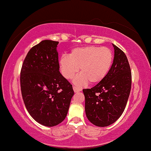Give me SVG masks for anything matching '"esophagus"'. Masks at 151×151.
Instances as JSON below:
<instances>
[{"label":"esophagus","mask_w":151,"mask_h":151,"mask_svg":"<svg viewBox=\"0 0 151 151\" xmlns=\"http://www.w3.org/2000/svg\"><path fill=\"white\" fill-rule=\"evenodd\" d=\"M73 89H74V92H80V91H81V89L77 88V87H73Z\"/></svg>","instance_id":"esophagus-1"}]
</instances>
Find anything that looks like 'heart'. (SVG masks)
Returning <instances> with one entry per match:
<instances>
[{
    "instance_id": "1",
    "label": "heart",
    "mask_w": 151,
    "mask_h": 151,
    "mask_svg": "<svg viewBox=\"0 0 151 151\" xmlns=\"http://www.w3.org/2000/svg\"><path fill=\"white\" fill-rule=\"evenodd\" d=\"M113 60L112 51L107 47L89 46L74 49L69 56L64 54L59 59L61 73L64 78L71 79L78 72L80 74L73 80L74 84L82 87L89 82H101L110 70Z\"/></svg>"
}]
</instances>
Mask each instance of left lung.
I'll return each mask as SVG.
<instances>
[{
    "instance_id": "1",
    "label": "left lung",
    "mask_w": 151,
    "mask_h": 151,
    "mask_svg": "<svg viewBox=\"0 0 151 151\" xmlns=\"http://www.w3.org/2000/svg\"><path fill=\"white\" fill-rule=\"evenodd\" d=\"M113 63L105 77L91 89H83L86 116L89 122L98 127L114 123L126 106L132 76L125 53L115 44Z\"/></svg>"
}]
</instances>
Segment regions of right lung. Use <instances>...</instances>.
Returning a JSON list of instances; mask_svg holds the SVG:
<instances>
[{
    "mask_svg": "<svg viewBox=\"0 0 151 151\" xmlns=\"http://www.w3.org/2000/svg\"><path fill=\"white\" fill-rule=\"evenodd\" d=\"M59 41L44 40L30 49L21 71V89L30 115L47 127L65 119L74 95L72 85L59 72Z\"/></svg>",
    "mask_w": 151,
    "mask_h": 151,
    "instance_id": "1",
    "label": "right lung"
}]
</instances>
